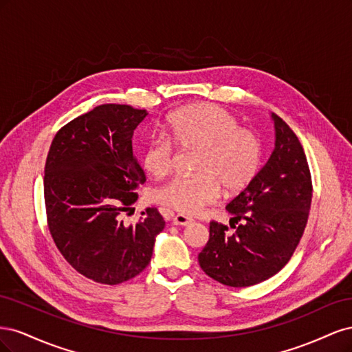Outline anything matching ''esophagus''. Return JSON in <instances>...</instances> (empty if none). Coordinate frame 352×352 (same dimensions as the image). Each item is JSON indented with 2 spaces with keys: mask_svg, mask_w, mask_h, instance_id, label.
Instances as JSON below:
<instances>
[{
  "mask_svg": "<svg viewBox=\"0 0 352 352\" xmlns=\"http://www.w3.org/2000/svg\"><path fill=\"white\" fill-rule=\"evenodd\" d=\"M189 223H192V219H189L184 214L173 216V225H176V226H188Z\"/></svg>",
  "mask_w": 352,
  "mask_h": 352,
  "instance_id": "34e87169",
  "label": "esophagus"
}]
</instances>
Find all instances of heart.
Segmentation results:
<instances>
[{
	"label": "heart",
	"mask_w": 352,
	"mask_h": 352,
	"mask_svg": "<svg viewBox=\"0 0 352 352\" xmlns=\"http://www.w3.org/2000/svg\"><path fill=\"white\" fill-rule=\"evenodd\" d=\"M167 135L185 148H199L197 176H176L155 190L160 204L184 214H197L214 202L220 185L238 192L257 175L261 144L257 133L241 127L235 114L216 104H195L167 117ZM144 168L164 177L173 164V145L164 136H153L142 150Z\"/></svg>",
	"instance_id": "heart-1"
}]
</instances>
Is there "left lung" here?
Instances as JSON below:
<instances>
[{"label":"left lung","instance_id":"1","mask_svg":"<svg viewBox=\"0 0 352 352\" xmlns=\"http://www.w3.org/2000/svg\"><path fill=\"white\" fill-rule=\"evenodd\" d=\"M274 150L260 172L226 210L230 228L210 223V239L198 255L201 269L214 280L245 287L267 280L291 260L311 207L310 168L301 142L279 116ZM242 221L239 227L234 223Z\"/></svg>","mask_w":352,"mask_h":352}]
</instances>
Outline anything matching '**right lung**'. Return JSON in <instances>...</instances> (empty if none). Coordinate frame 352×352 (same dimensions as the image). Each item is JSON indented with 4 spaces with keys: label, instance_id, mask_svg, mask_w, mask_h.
<instances>
[{
    "label": "right lung",
    "instance_id": "obj_1",
    "mask_svg": "<svg viewBox=\"0 0 352 352\" xmlns=\"http://www.w3.org/2000/svg\"><path fill=\"white\" fill-rule=\"evenodd\" d=\"M146 110L98 105L63 126L45 163L44 197L51 236L72 267L94 282L117 285L140 274L166 221L155 208L136 225L122 212L136 201L145 173L132 136Z\"/></svg>",
    "mask_w": 352,
    "mask_h": 352
}]
</instances>
